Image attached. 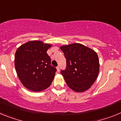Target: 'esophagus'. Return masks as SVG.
<instances>
[{"instance_id":"obj_1","label":"esophagus","mask_w":121,"mask_h":121,"mask_svg":"<svg viewBox=\"0 0 121 121\" xmlns=\"http://www.w3.org/2000/svg\"><path fill=\"white\" fill-rule=\"evenodd\" d=\"M56 69H57V72H59V71H60V68H59V67H56Z\"/></svg>"}]
</instances>
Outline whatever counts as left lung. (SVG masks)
I'll return each mask as SVG.
<instances>
[{
    "label": "left lung",
    "instance_id": "1",
    "mask_svg": "<svg viewBox=\"0 0 121 121\" xmlns=\"http://www.w3.org/2000/svg\"><path fill=\"white\" fill-rule=\"evenodd\" d=\"M60 50L67 59V67L62 70L68 85L76 92H84L90 88L96 80L99 71L97 53L81 43L62 45Z\"/></svg>",
    "mask_w": 121,
    "mask_h": 121
}]
</instances>
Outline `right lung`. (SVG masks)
Here are the masks:
<instances>
[{
  "label": "right lung",
  "mask_w": 121,
  "mask_h": 121,
  "mask_svg": "<svg viewBox=\"0 0 121 121\" xmlns=\"http://www.w3.org/2000/svg\"><path fill=\"white\" fill-rule=\"evenodd\" d=\"M51 44L31 40L20 46L15 53L14 65L17 74L23 86L38 92L50 86L56 68L51 66L47 53Z\"/></svg>",
  "instance_id": "add662e5"
}]
</instances>
